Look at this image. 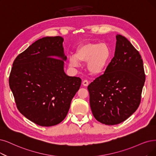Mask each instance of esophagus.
<instances>
[{"instance_id":"obj_1","label":"esophagus","mask_w":156,"mask_h":156,"mask_svg":"<svg viewBox=\"0 0 156 156\" xmlns=\"http://www.w3.org/2000/svg\"><path fill=\"white\" fill-rule=\"evenodd\" d=\"M88 84H89V83H88V81L87 80H83V84L84 86H87L88 85Z\"/></svg>"}]
</instances>
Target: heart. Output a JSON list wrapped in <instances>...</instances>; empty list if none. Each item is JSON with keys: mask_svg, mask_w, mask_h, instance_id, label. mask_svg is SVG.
Wrapping results in <instances>:
<instances>
[{"mask_svg": "<svg viewBox=\"0 0 156 156\" xmlns=\"http://www.w3.org/2000/svg\"><path fill=\"white\" fill-rule=\"evenodd\" d=\"M111 55L109 47L99 43H88L79 47L75 55L70 58L69 63L72 66H77L79 62L88 61V69L93 75L102 73Z\"/></svg>", "mask_w": 156, "mask_h": 156, "instance_id": "b5f03b06", "label": "heart"}]
</instances>
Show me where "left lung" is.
<instances>
[{
	"instance_id": "obj_1",
	"label": "left lung",
	"mask_w": 156,
	"mask_h": 156,
	"mask_svg": "<svg viewBox=\"0 0 156 156\" xmlns=\"http://www.w3.org/2000/svg\"><path fill=\"white\" fill-rule=\"evenodd\" d=\"M115 52L103 75L88 86L90 104L95 119L116 125L139 107L145 74L139 52L130 42L117 34Z\"/></svg>"
}]
</instances>
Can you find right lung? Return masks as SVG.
<instances>
[{
  "label": "right lung",
  "instance_id": "obj_1",
  "mask_svg": "<svg viewBox=\"0 0 156 156\" xmlns=\"http://www.w3.org/2000/svg\"><path fill=\"white\" fill-rule=\"evenodd\" d=\"M63 41L61 36L36 41L16 58L9 75L17 109L40 126H53L65 119L81 84L80 78L64 72Z\"/></svg>",
  "mask_w": 156,
  "mask_h": 156
}]
</instances>
